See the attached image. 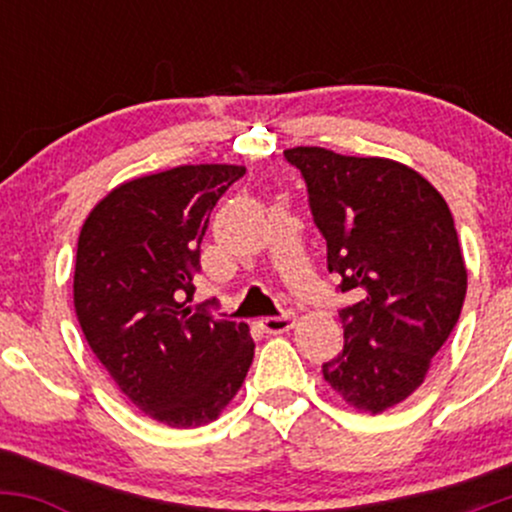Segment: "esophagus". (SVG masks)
Instances as JSON below:
<instances>
[{
  "label": "esophagus",
  "mask_w": 512,
  "mask_h": 512,
  "mask_svg": "<svg viewBox=\"0 0 512 512\" xmlns=\"http://www.w3.org/2000/svg\"><path fill=\"white\" fill-rule=\"evenodd\" d=\"M293 325H296V313H293V310H284L281 315L264 317V320H262L264 332H269V334H281V332L291 330Z\"/></svg>",
  "instance_id": "1"
}]
</instances>
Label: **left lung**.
I'll return each instance as SVG.
<instances>
[{"mask_svg":"<svg viewBox=\"0 0 512 512\" xmlns=\"http://www.w3.org/2000/svg\"><path fill=\"white\" fill-rule=\"evenodd\" d=\"M301 170L327 269L356 303L339 310L344 351L322 375L351 407L380 414L424 383L467 293L455 221L426 178L378 156L284 151Z\"/></svg>","mask_w":512,"mask_h":512,"instance_id":"1","label":"left lung"}]
</instances>
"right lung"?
<instances>
[{
  "label": "right lung",
  "instance_id": "add662e5",
  "mask_svg": "<svg viewBox=\"0 0 512 512\" xmlns=\"http://www.w3.org/2000/svg\"><path fill=\"white\" fill-rule=\"evenodd\" d=\"M243 175V166L199 163L127 180L81 226V332L129 402L166 426L219 419L255 356L245 322L190 305L211 209Z\"/></svg>",
  "mask_w": 512,
  "mask_h": 512
}]
</instances>
